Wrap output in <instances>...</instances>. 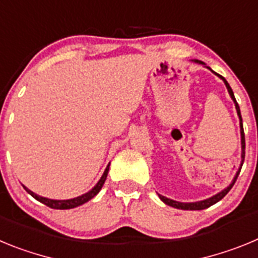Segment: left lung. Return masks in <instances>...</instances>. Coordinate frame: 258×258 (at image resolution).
Instances as JSON below:
<instances>
[{"instance_id": "1", "label": "left lung", "mask_w": 258, "mask_h": 258, "mask_svg": "<svg viewBox=\"0 0 258 258\" xmlns=\"http://www.w3.org/2000/svg\"><path fill=\"white\" fill-rule=\"evenodd\" d=\"M194 63H198V64H202L206 68H208V70H211L209 67H207L206 63H203L202 60H197V59H194ZM212 71V70H211ZM213 72V71H212ZM214 75H217L218 77H220L221 80H222L223 83H225V85H226L227 88V92H229L230 97H231L232 102H234V104H235V108H236V112H238V116H239V121H240V137H241V163H240V166H239L238 172H236V174L234 175V178H232L231 183L227 186L226 188H223L222 191H220V192H217L216 195H213V197L208 198V199H204V200H200V202H192V203H182V202H177V200H173V199H169V198L166 197H163V195H160V194H157L159 195V198H160L161 202H164L166 204V206H170L173 207V208H177V209H183V211H202V209H206V208H209L211 206H213V204H216L217 202H220L221 199H222L225 195H226L227 192H229L230 190H231V187L234 186V183H235L236 178H238L239 173H240V169H241V165H243V163H244V156H245V140H244V131H243V122H241V115H240V108H239V104L236 103V99L235 97H234V93H232V89L230 88L229 83L226 81V79L225 77H222L221 75L216 74V72H213Z\"/></svg>"}]
</instances>
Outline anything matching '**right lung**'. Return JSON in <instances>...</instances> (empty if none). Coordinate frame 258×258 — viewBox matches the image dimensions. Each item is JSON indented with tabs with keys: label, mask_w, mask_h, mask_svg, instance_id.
Masks as SVG:
<instances>
[{
	"label": "right lung",
	"mask_w": 258,
	"mask_h": 258,
	"mask_svg": "<svg viewBox=\"0 0 258 258\" xmlns=\"http://www.w3.org/2000/svg\"><path fill=\"white\" fill-rule=\"evenodd\" d=\"M108 169H109V164L107 165V168L104 169L103 174H102L101 179L98 181V183L95 184L94 187L92 188L90 191H88L86 194H83V195H80V197L77 198H74V199H66V200H55V199H49V198H44V197H40V195H37V194H35L33 191L28 190V188L26 187V186H23V187L26 188L27 192L29 194V195H32V197L35 198L36 200H38L40 203H42V204H45V206L50 207V208L52 209H72V208H76V207L79 206H83V204H85L86 202H89L90 199H93V198L97 195L99 191H101V188L103 187L104 184V181H106L107 178V174H108Z\"/></svg>",
	"instance_id": "add662e5"
}]
</instances>
